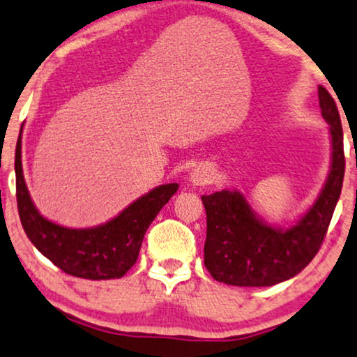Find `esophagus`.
I'll return each instance as SVG.
<instances>
[{
  "label": "esophagus",
  "instance_id": "1",
  "mask_svg": "<svg viewBox=\"0 0 357 357\" xmlns=\"http://www.w3.org/2000/svg\"><path fill=\"white\" fill-rule=\"evenodd\" d=\"M213 179V168L211 165H199L192 169L191 176H189V181L194 186H207Z\"/></svg>",
  "mask_w": 357,
  "mask_h": 357
}]
</instances>
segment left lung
<instances>
[{
  "label": "left lung",
  "instance_id": "8db88e82",
  "mask_svg": "<svg viewBox=\"0 0 357 357\" xmlns=\"http://www.w3.org/2000/svg\"><path fill=\"white\" fill-rule=\"evenodd\" d=\"M321 116L330 123L333 160L313 207L287 230L266 225L240 192L202 196L207 215L204 264L215 281L240 287H268L301 273L321 248L344 178L343 127L335 99L318 86Z\"/></svg>",
  "mask_w": 357,
  "mask_h": 357
}]
</instances>
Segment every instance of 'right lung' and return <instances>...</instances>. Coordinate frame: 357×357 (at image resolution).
I'll return each mask as SVG.
<instances>
[{"mask_svg":"<svg viewBox=\"0 0 357 357\" xmlns=\"http://www.w3.org/2000/svg\"><path fill=\"white\" fill-rule=\"evenodd\" d=\"M14 169L17 211L26 235L63 273L93 281L122 278L137 263L146 228L178 191L176 183L163 184L130 204L111 222L75 230L49 222L32 204L22 176L21 135L16 145Z\"/></svg>","mask_w":357,"mask_h":357,"instance_id":"1","label":"right lung"}]
</instances>
